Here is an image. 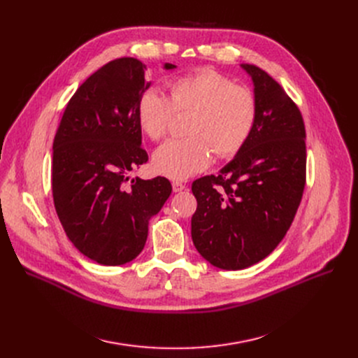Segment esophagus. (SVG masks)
<instances>
[{
	"label": "esophagus",
	"mask_w": 358,
	"mask_h": 358,
	"mask_svg": "<svg viewBox=\"0 0 358 358\" xmlns=\"http://www.w3.org/2000/svg\"><path fill=\"white\" fill-rule=\"evenodd\" d=\"M184 189H185V185H184L182 182H180V181H173V190H174L176 193L182 192Z\"/></svg>",
	"instance_id": "obj_1"
}]
</instances>
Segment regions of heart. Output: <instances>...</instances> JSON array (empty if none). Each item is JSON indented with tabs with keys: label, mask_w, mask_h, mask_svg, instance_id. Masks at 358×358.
I'll return each mask as SVG.
<instances>
[{
	"label": "heart",
	"mask_w": 358,
	"mask_h": 358,
	"mask_svg": "<svg viewBox=\"0 0 358 358\" xmlns=\"http://www.w3.org/2000/svg\"><path fill=\"white\" fill-rule=\"evenodd\" d=\"M168 99L157 90L141 94L136 117L143 134L162 139L176 113H192L185 139L162 143L154 154L157 171L185 180L208 168L213 150L219 158L238 154L250 139L257 120V100L247 87L235 85L224 75L200 69L182 75L168 85Z\"/></svg>",
	"instance_id": "obj_1"
}]
</instances>
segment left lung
<instances>
[{"mask_svg":"<svg viewBox=\"0 0 358 358\" xmlns=\"http://www.w3.org/2000/svg\"><path fill=\"white\" fill-rule=\"evenodd\" d=\"M241 66L254 83L252 134L217 176L192 184L197 200L193 243L222 270L251 267L275 250L294 219L306 182L302 113L266 71Z\"/></svg>","mask_w":358,"mask_h":358,"instance_id":"1","label":"left lung"}]
</instances>
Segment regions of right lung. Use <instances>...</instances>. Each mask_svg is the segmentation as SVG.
I'll list each match as a JSON object with an SVG mask.
<instances>
[{
	"instance_id": "right-lung-1",
	"label": "right lung",
	"mask_w": 358,
	"mask_h": 358,
	"mask_svg": "<svg viewBox=\"0 0 358 358\" xmlns=\"http://www.w3.org/2000/svg\"><path fill=\"white\" fill-rule=\"evenodd\" d=\"M145 69L135 58H120L90 75L68 101L53 139L56 213L73 247L103 266L141 254L149 219L173 190L164 177H127L148 161L136 117L138 100L150 85Z\"/></svg>"
}]
</instances>
